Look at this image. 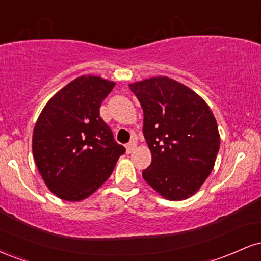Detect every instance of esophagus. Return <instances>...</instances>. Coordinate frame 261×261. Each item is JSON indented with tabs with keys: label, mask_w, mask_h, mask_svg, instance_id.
I'll use <instances>...</instances> for the list:
<instances>
[{
	"label": "esophagus",
	"mask_w": 261,
	"mask_h": 261,
	"mask_svg": "<svg viewBox=\"0 0 261 261\" xmlns=\"http://www.w3.org/2000/svg\"><path fill=\"white\" fill-rule=\"evenodd\" d=\"M135 148H136V142H135V141H131V142H128L126 145V152L128 154L133 153V152L135 151Z\"/></svg>",
	"instance_id": "esophagus-1"
}]
</instances>
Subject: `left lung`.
<instances>
[{"instance_id": "1", "label": "left lung", "mask_w": 261, "mask_h": 261, "mask_svg": "<svg viewBox=\"0 0 261 261\" xmlns=\"http://www.w3.org/2000/svg\"><path fill=\"white\" fill-rule=\"evenodd\" d=\"M128 87L143 109V135L152 154L143 179L167 200L193 196L214 169L220 148L214 113L197 93L169 77Z\"/></svg>"}]
</instances>
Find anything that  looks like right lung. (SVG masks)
Here are the masks:
<instances>
[{
  "mask_svg": "<svg viewBox=\"0 0 261 261\" xmlns=\"http://www.w3.org/2000/svg\"><path fill=\"white\" fill-rule=\"evenodd\" d=\"M115 82L81 76L53 95L33 131V157L46 187L59 199L81 201L113 173L125 148L99 115Z\"/></svg>",
  "mask_w": 261,
  "mask_h": 261,
  "instance_id": "1",
  "label": "right lung"
}]
</instances>
